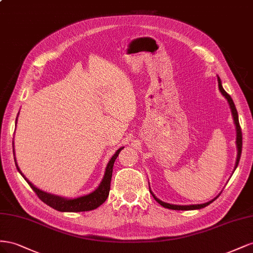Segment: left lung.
Segmentation results:
<instances>
[{"label":"left lung","instance_id":"8db88e82","mask_svg":"<svg viewBox=\"0 0 253 253\" xmlns=\"http://www.w3.org/2000/svg\"><path fill=\"white\" fill-rule=\"evenodd\" d=\"M217 82H218V88L221 94L225 96V98L227 99V102L230 106V109H231V113H232V118H233V122H234V125H235V129H236V148H237V156H236V162H235V167L234 169H236L237 165H239L240 162V158H241V154H242V145H243V138H242V130H241V126H240V122H239V114H237V110L235 108V105L233 103V99L231 98V96L228 94V93L223 90L222 88V84H221V81L220 78L217 77ZM149 192L150 194L153 195V197L155 198V200L157 201L158 204H160L162 207L164 208H168L170 209V210H181V211H186V210H199V209H203L207 206H209L210 204H212L215 199H217V197L220 195V193L216 196L215 198H213L212 200L208 201L206 204H200V205H189V206H181V205H171V204H168V203H164V201L160 200L159 198L156 197V195L151 192L150 190V186H149Z\"/></svg>","mask_w":253,"mask_h":253}]
</instances>
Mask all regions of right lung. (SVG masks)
Instances as JSON below:
<instances>
[{"instance_id": "right-lung-1", "label": "right lung", "mask_w": 253, "mask_h": 253, "mask_svg": "<svg viewBox=\"0 0 253 253\" xmlns=\"http://www.w3.org/2000/svg\"><path fill=\"white\" fill-rule=\"evenodd\" d=\"M18 117H19V113H18ZM18 117L16 119V125H17ZM124 147H120L117 151H115V154L112 156L110 161L108 162L104 177L102 179V182L99 183L97 189H95L94 191L89 194L83 195V196H78L76 198H67L63 196H59V195L50 194L38 189V187L35 186L30 180L23 175V172L20 170L16 160V155H14V149H13V156H14V162H16L17 169L19 170L20 174L22 175V177L26 180L27 183L30 184V186L33 189V191L37 194V196L43 201V203L60 212H84V211L94 210V209L98 208L100 205H103L106 201L110 191L113 164H114L115 159L118 158L119 154L121 153V150Z\"/></svg>"}]
</instances>
